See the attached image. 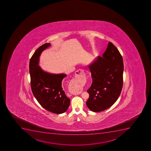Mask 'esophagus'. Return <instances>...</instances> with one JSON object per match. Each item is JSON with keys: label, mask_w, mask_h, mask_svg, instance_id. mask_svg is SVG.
I'll return each mask as SVG.
<instances>
[{"label": "esophagus", "mask_w": 151, "mask_h": 151, "mask_svg": "<svg viewBox=\"0 0 151 151\" xmlns=\"http://www.w3.org/2000/svg\"><path fill=\"white\" fill-rule=\"evenodd\" d=\"M75 76L77 78H84L85 77V75L84 72L82 70H78L75 73ZM81 92H77L76 93H75V95H78V94H81Z\"/></svg>", "instance_id": "34e87169"}]
</instances>
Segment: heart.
Masks as SVG:
<instances>
[{
	"instance_id": "b5f03b06",
	"label": "heart",
	"mask_w": 151,
	"mask_h": 151,
	"mask_svg": "<svg viewBox=\"0 0 151 151\" xmlns=\"http://www.w3.org/2000/svg\"><path fill=\"white\" fill-rule=\"evenodd\" d=\"M79 89H76V90L75 91V92H77L78 91V90H79Z\"/></svg>"
}]
</instances>
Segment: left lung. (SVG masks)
Listing matches in <instances>:
<instances>
[{
	"mask_svg": "<svg viewBox=\"0 0 151 151\" xmlns=\"http://www.w3.org/2000/svg\"><path fill=\"white\" fill-rule=\"evenodd\" d=\"M93 82L87 90L88 108L94 112L109 108L119 99L123 86L124 65L122 57L109 42L102 57L99 55L88 65Z\"/></svg>",
	"mask_w": 151,
	"mask_h": 151,
	"instance_id": "8db88e82",
	"label": "left lung"
}]
</instances>
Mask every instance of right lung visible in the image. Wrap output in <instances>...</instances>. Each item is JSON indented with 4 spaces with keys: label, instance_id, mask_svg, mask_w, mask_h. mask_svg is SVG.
Masks as SVG:
<instances>
[{
    "label": "right lung",
    "instance_id": "right-lung-1",
    "mask_svg": "<svg viewBox=\"0 0 151 151\" xmlns=\"http://www.w3.org/2000/svg\"><path fill=\"white\" fill-rule=\"evenodd\" d=\"M50 46V43H48L40 47L30 59L31 85L34 96L43 108L52 113L61 114L68 110L70 104V99L63 90L65 84L62 82L67 75L50 73L39 65L41 53Z\"/></svg>",
    "mask_w": 151,
    "mask_h": 151
}]
</instances>
